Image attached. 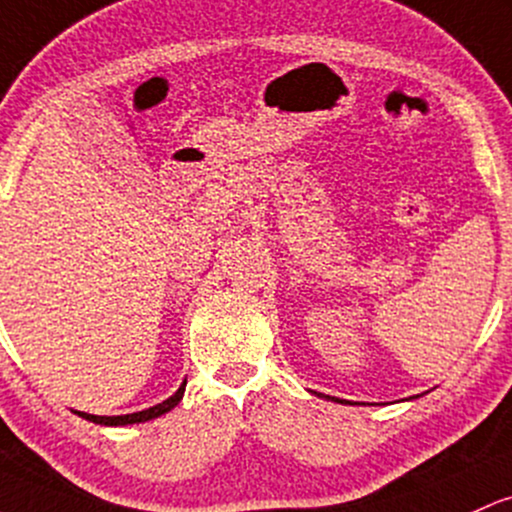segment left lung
<instances>
[{
  "label": "left lung",
  "instance_id": "obj_1",
  "mask_svg": "<svg viewBox=\"0 0 512 512\" xmlns=\"http://www.w3.org/2000/svg\"><path fill=\"white\" fill-rule=\"evenodd\" d=\"M325 398H330V401H335V403H345V401H340V398H333V396H325Z\"/></svg>",
  "mask_w": 512,
  "mask_h": 512
}]
</instances>
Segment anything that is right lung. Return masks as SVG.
I'll list each match as a JSON object with an SVG mask.
<instances>
[{
  "mask_svg": "<svg viewBox=\"0 0 512 512\" xmlns=\"http://www.w3.org/2000/svg\"><path fill=\"white\" fill-rule=\"evenodd\" d=\"M184 386H187V381H184L182 386H179L177 391L172 393L167 401L157 403L153 408H145V411H138V413H128V415H92V413H82V411H75L80 418L89 420V423H97V425H109V428H123V425H136V423H148V420H155L160 418V415L170 413L174 406H177L179 401H182L184 396Z\"/></svg>",
  "mask_w": 512,
  "mask_h": 512,
  "instance_id": "add662e5",
  "label": "right lung"
}]
</instances>
